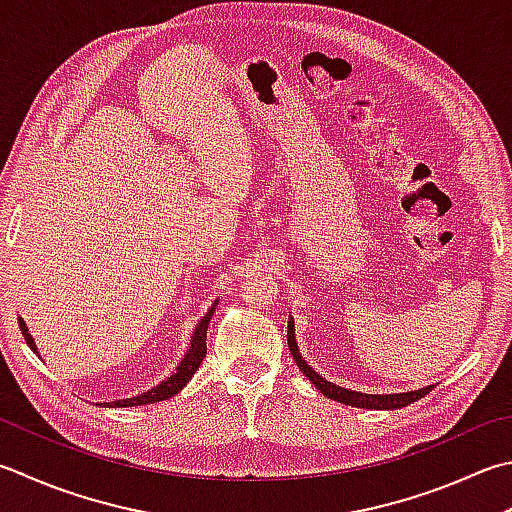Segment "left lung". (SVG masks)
Wrapping results in <instances>:
<instances>
[{
  "instance_id": "obj_1",
  "label": "left lung",
  "mask_w": 512,
  "mask_h": 512,
  "mask_svg": "<svg viewBox=\"0 0 512 512\" xmlns=\"http://www.w3.org/2000/svg\"><path fill=\"white\" fill-rule=\"evenodd\" d=\"M287 345H289V352H292L294 361L298 365V370H301L307 379H310L318 390H321L327 399H334L339 403H345V406H354V408H374V410H394V408H403V406H410L421 397H426V394L435 388V385H426V388L421 390H410V392H394V394H363V392H354V390H345L339 388V385H334L330 381H325L323 376H318L310 365L305 363V359L298 352V345H296V336H294V321L289 318L287 323Z\"/></svg>"
}]
</instances>
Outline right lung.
<instances>
[{"instance_id":"obj_1","label":"right lung","mask_w":512,"mask_h":512,"mask_svg":"<svg viewBox=\"0 0 512 512\" xmlns=\"http://www.w3.org/2000/svg\"><path fill=\"white\" fill-rule=\"evenodd\" d=\"M216 305H218V303L211 305V310H209L205 316L200 318V323H198V327H196L194 339H191V345H189V350H187V354H185V359L180 361V365L176 368V372H173L167 381L158 383L156 388H151L149 392H142V394H138V397H133V399L111 401L109 406H113V408L147 406V403H156V401L171 399L173 394H178L182 388H185V385L189 383L191 376H194V374H196V370L200 368V363H202V359H205V354H207V327H209L211 316H214V312H216ZM17 321H19V330H22V334H24V339H26L28 347H31V350L37 354L35 341H33V336L28 334V330H26V323L22 321V318H17Z\"/></svg>"}]
</instances>
